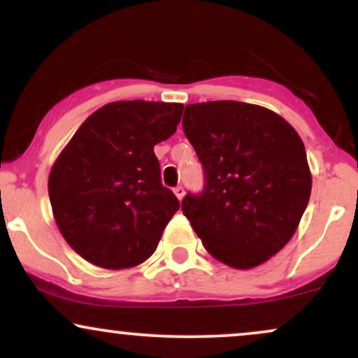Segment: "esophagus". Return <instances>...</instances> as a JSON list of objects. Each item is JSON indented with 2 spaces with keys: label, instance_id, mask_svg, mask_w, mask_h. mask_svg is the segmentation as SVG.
<instances>
[{
  "label": "esophagus",
  "instance_id": "1",
  "mask_svg": "<svg viewBox=\"0 0 358 358\" xmlns=\"http://www.w3.org/2000/svg\"><path fill=\"white\" fill-rule=\"evenodd\" d=\"M173 192H175V195L178 196V200H182V199H183V195H185V188L182 187V185H178V187H175V188H173Z\"/></svg>",
  "mask_w": 358,
  "mask_h": 358
}]
</instances>
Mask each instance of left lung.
Returning a JSON list of instances; mask_svg holds the SVG:
<instances>
[{
    "label": "left lung",
    "mask_w": 358,
    "mask_h": 358,
    "mask_svg": "<svg viewBox=\"0 0 358 358\" xmlns=\"http://www.w3.org/2000/svg\"><path fill=\"white\" fill-rule=\"evenodd\" d=\"M185 136L203 166V190L185 195L183 215L224 264L250 269L296 232L311 193L305 145L273 110L237 101L188 104Z\"/></svg>",
    "instance_id": "left-lung-1"
}]
</instances>
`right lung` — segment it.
I'll return each mask as SVG.
<instances>
[{
	"label": "right lung",
	"instance_id": "1",
	"mask_svg": "<svg viewBox=\"0 0 358 358\" xmlns=\"http://www.w3.org/2000/svg\"><path fill=\"white\" fill-rule=\"evenodd\" d=\"M182 104L110 102L85 119L48 178L53 217L69 245L106 269L156 250L178 199L163 187L153 148L176 131Z\"/></svg>",
	"mask_w": 358,
	"mask_h": 358
}]
</instances>
